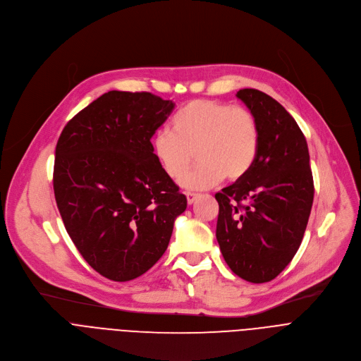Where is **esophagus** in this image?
<instances>
[{"label": "esophagus", "mask_w": 361, "mask_h": 361, "mask_svg": "<svg viewBox=\"0 0 361 361\" xmlns=\"http://www.w3.org/2000/svg\"><path fill=\"white\" fill-rule=\"evenodd\" d=\"M185 197H187V202L188 204H192L195 200H197V197H198V194L197 192H185Z\"/></svg>", "instance_id": "esophagus-1"}]
</instances>
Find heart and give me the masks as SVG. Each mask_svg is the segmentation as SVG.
Wrapping results in <instances>:
<instances>
[{
    "mask_svg": "<svg viewBox=\"0 0 361 361\" xmlns=\"http://www.w3.org/2000/svg\"><path fill=\"white\" fill-rule=\"evenodd\" d=\"M152 154L164 173L177 180L197 150L200 163L180 184L188 190H207L244 177L255 163L260 131L251 111L219 101L194 99L180 109L171 128L160 130L151 141Z\"/></svg>",
    "mask_w": 361,
    "mask_h": 361,
    "instance_id": "1",
    "label": "heart"
}]
</instances>
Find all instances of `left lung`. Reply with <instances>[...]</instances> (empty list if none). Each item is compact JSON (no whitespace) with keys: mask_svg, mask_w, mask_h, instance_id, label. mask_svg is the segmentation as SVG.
I'll return each instance as SVG.
<instances>
[{"mask_svg":"<svg viewBox=\"0 0 361 361\" xmlns=\"http://www.w3.org/2000/svg\"><path fill=\"white\" fill-rule=\"evenodd\" d=\"M260 131L251 170L216 194L217 241L234 274L250 283L276 279L295 255L310 217L314 184L304 134L273 97L237 92Z\"/></svg>","mask_w":361,"mask_h":361,"instance_id":"obj_1","label":"left lung"}]
</instances>
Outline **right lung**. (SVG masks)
Masks as SVG:
<instances>
[{
  "label": "right lung",
  "instance_id": "1",
  "mask_svg": "<svg viewBox=\"0 0 361 361\" xmlns=\"http://www.w3.org/2000/svg\"><path fill=\"white\" fill-rule=\"evenodd\" d=\"M174 106L151 92L109 91L59 138L53 184L66 230L84 260L113 281L156 264L187 209L149 141Z\"/></svg>",
  "mask_w": 361,
  "mask_h": 361
}]
</instances>
